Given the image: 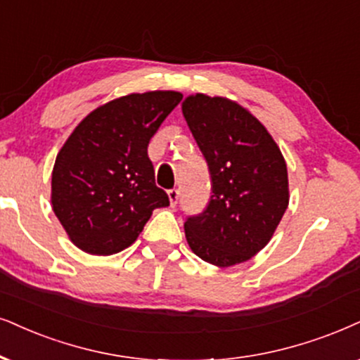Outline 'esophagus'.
Listing matches in <instances>:
<instances>
[{
    "label": "esophagus",
    "mask_w": 360,
    "mask_h": 360,
    "mask_svg": "<svg viewBox=\"0 0 360 360\" xmlns=\"http://www.w3.org/2000/svg\"><path fill=\"white\" fill-rule=\"evenodd\" d=\"M167 195H169V201H171V206H176L177 204V199H179V191L176 188H172L167 191Z\"/></svg>",
    "instance_id": "obj_1"
}]
</instances>
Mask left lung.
Wrapping results in <instances>:
<instances>
[{
    "mask_svg": "<svg viewBox=\"0 0 360 360\" xmlns=\"http://www.w3.org/2000/svg\"><path fill=\"white\" fill-rule=\"evenodd\" d=\"M183 115L211 172L212 195L184 222L195 256L219 267L249 261L269 243L289 204L288 167L257 117L226 98L194 94Z\"/></svg>",
    "mask_w": 360,
    "mask_h": 360,
    "instance_id": "left-lung-1",
    "label": "left lung"
}]
</instances>
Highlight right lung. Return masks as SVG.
I'll return each instance as SVG.
<instances>
[{"mask_svg": "<svg viewBox=\"0 0 360 360\" xmlns=\"http://www.w3.org/2000/svg\"><path fill=\"white\" fill-rule=\"evenodd\" d=\"M183 94H127L89 112L58 153L53 211L81 251L109 256L129 248L156 207L169 206L154 183L149 141Z\"/></svg>", "mask_w": 360, "mask_h": 360, "instance_id": "add662e5", "label": "right lung"}]
</instances>
